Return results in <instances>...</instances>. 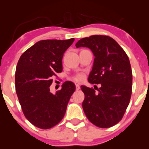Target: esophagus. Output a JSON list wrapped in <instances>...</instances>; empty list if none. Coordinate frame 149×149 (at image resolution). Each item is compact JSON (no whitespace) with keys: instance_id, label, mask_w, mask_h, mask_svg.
Listing matches in <instances>:
<instances>
[{"instance_id":"34e87169","label":"esophagus","mask_w":149,"mask_h":149,"mask_svg":"<svg viewBox=\"0 0 149 149\" xmlns=\"http://www.w3.org/2000/svg\"><path fill=\"white\" fill-rule=\"evenodd\" d=\"M80 85H78V84H76V90H80Z\"/></svg>"}]
</instances>
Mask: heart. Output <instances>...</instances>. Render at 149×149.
<instances>
[{
    "label": "heart",
    "instance_id": "obj_1",
    "mask_svg": "<svg viewBox=\"0 0 149 149\" xmlns=\"http://www.w3.org/2000/svg\"><path fill=\"white\" fill-rule=\"evenodd\" d=\"M83 78H84L83 75L81 74V73H79V74H77L74 77H73V80L76 82H80V81H82V80H83Z\"/></svg>",
    "mask_w": 149,
    "mask_h": 149
}]
</instances>
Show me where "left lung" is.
Segmentation results:
<instances>
[{
  "label": "left lung",
  "instance_id": "obj_1",
  "mask_svg": "<svg viewBox=\"0 0 149 149\" xmlns=\"http://www.w3.org/2000/svg\"><path fill=\"white\" fill-rule=\"evenodd\" d=\"M76 46L92 50L95 59L88 82L101 85L97 92L85 85L80 87L85 94V114L97 127H112L123 117L130 100L132 73L129 58L119 44L107 36L83 38Z\"/></svg>",
  "mask_w": 149,
  "mask_h": 149
}]
</instances>
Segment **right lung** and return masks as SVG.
Masks as SVG:
<instances>
[{"label": "right lung", "mask_w": 149, "mask_h": 149, "mask_svg": "<svg viewBox=\"0 0 149 149\" xmlns=\"http://www.w3.org/2000/svg\"><path fill=\"white\" fill-rule=\"evenodd\" d=\"M74 40H40L26 49L18 61L15 88L19 102L26 119L40 129H49L60 122L76 90L71 81L64 82L54 95L49 89L52 77L62 71L64 53Z\"/></svg>", "instance_id": "add662e5"}]
</instances>
